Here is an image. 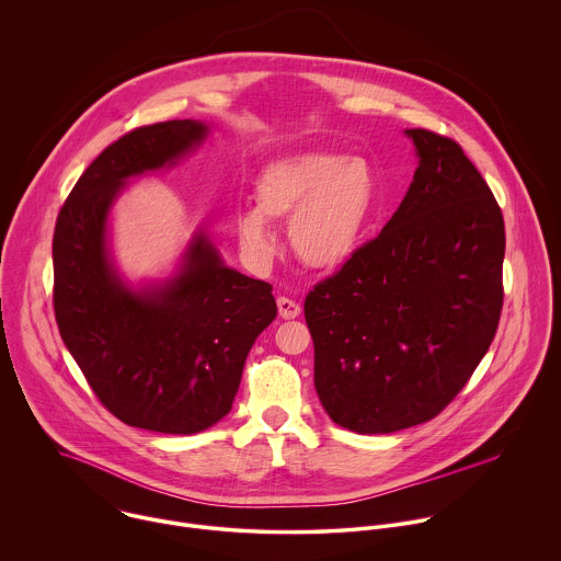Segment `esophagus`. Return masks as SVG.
<instances>
[{
	"mask_svg": "<svg viewBox=\"0 0 561 561\" xmlns=\"http://www.w3.org/2000/svg\"><path fill=\"white\" fill-rule=\"evenodd\" d=\"M276 305H278V316L285 318V320H294V318L300 316V305L294 302V300H289V298H285V296H280V298L276 300Z\"/></svg>",
	"mask_w": 561,
	"mask_h": 561,
	"instance_id": "34e87169",
	"label": "esophagus"
}]
</instances>
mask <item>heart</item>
Segmentation results:
<instances>
[{
	"mask_svg": "<svg viewBox=\"0 0 561 561\" xmlns=\"http://www.w3.org/2000/svg\"><path fill=\"white\" fill-rule=\"evenodd\" d=\"M256 208L237 217V237L252 261H267L276 237L267 221L289 216V245L318 272L344 267L364 245L379 204V178L364 158L327 151L272 160L256 178Z\"/></svg>",
	"mask_w": 561,
	"mask_h": 561,
	"instance_id": "heart-1",
	"label": "heart"
}]
</instances>
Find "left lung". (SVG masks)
<instances>
[{"instance_id":"left-lung-1","label":"left lung","mask_w":561,"mask_h":561,"mask_svg":"<svg viewBox=\"0 0 561 561\" xmlns=\"http://www.w3.org/2000/svg\"><path fill=\"white\" fill-rule=\"evenodd\" d=\"M403 134L419 167L401 206L305 300L316 392L357 434L436 416L484 357L502 309L504 221L486 182L454 140Z\"/></svg>"}]
</instances>
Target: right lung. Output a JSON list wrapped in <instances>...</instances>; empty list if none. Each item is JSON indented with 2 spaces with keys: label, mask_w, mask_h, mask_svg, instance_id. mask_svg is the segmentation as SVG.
Listing matches in <instances>:
<instances>
[{
  "label": "right lung",
  "mask_w": 561,
  "mask_h": 561,
  "mask_svg": "<svg viewBox=\"0 0 561 561\" xmlns=\"http://www.w3.org/2000/svg\"><path fill=\"white\" fill-rule=\"evenodd\" d=\"M210 136L202 121L140 127L107 147L64 204L53 241L61 337L103 405L131 427L197 434L234 401L254 340L276 318L272 285L226 265L197 226L167 278L131 283L112 252L127 182L173 169Z\"/></svg>",
  "instance_id": "1"
}]
</instances>
